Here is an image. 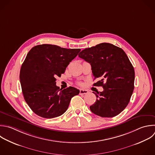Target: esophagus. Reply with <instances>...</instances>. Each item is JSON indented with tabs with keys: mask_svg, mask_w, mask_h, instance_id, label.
Listing matches in <instances>:
<instances>
[{
	"mask_svg": "<svg viewBox=\"0 0 155 155\" xmlns=\"http://www.w3.org/2000/svg\"><path fill=\"white\" fill-rule=\"evenodd\" d=\"M88 93V91L87 90H84V89H81L79 91L80 94H85Z\"/></svg>",
	"mask_w": 155,
	"mask_h": 155,
	"instance_id": "esophagus-1",
	"label": "esophagus"
}]
</instances>
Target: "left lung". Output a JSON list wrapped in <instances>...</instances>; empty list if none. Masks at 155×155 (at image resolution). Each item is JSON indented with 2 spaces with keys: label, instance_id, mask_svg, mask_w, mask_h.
Instances as JSON below:
<instances>
[{
  "label": "left lung",
  "instance_id": "1",
  "mask_svg": "<svg viewBox=\"0 0 155 155\" xmlns=\"http://www.w3.org/2000/svg\"><path fill=\"white\" fill-rule=\"evenodd\" d=\"M78 56L90 64L94 79H99L93 85L104 88L97 94L93 92L97 99L90 110L102 117L119 114L127 106L134 90V70L124 51L102 43L83 50Z\"/></svg>",
  "mask_w": 155,
  "mask_h": 155
}]
</instances>
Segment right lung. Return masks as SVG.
Listing matches in <instances>:
<instances>
[{"label": "right lung", "instance_id": "obj_1", "mask_svg": "<svg viewBox=\"0 0 155 155\" xmlns=\"http://www.w3.org/2000/svg\"><path fill=\"white\" fill-rule=\"evenodd\" d=\"M80 51L42 44L28 52L19 78L24 99L35 114L44 118L59 116L67 111L71 98L79 93L73 87L60 89L56 77L64 73Z\"/></svg>", "mask_w": 155, "mask_h": 155}]
</instances>
